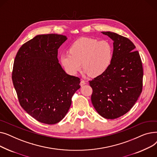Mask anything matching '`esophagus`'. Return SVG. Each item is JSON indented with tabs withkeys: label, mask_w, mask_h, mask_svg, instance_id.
Segmentation results:
<instances>
[{
	"label": "esophagus",
	"mask_w": 157,
	"mask_h": 157,
	"mask_svg": "<svg viewBox=\"0 0 157 157\" xmlns=\"http://www.w3.org/2000/svg\"><path fill=\"white\" fill-rule=\"evenodd\" d=\"M85 84H86L85 81H84V80H81V82H80V86H83L85 85Z\"/></svg>",
	"instance_id": "1"
}]
</instances>
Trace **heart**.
I'll return each instance as SVG.
<instances>
[{
  "label": "heart",
  "instance_id": "heart-1",
  "mask_svg": "<svg viewBox=\"0 0 157 157\" xmlns=\"http://www.w3.org/2000/svg\"><path fill=\"white\" fill-rule=\"evenodd\" d=\"M69 53H62L60 62L69 74L74 75L82 67L90 76H101L108 69L113 57V48L108 40L83 37L70 46Z\"/></svg>",
  "mask_w": 157,
  "mask_h": 157
}]
</instances>
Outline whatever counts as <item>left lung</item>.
I'll return each instance as SVG.
<instances>
[{"mask_svg": "<svg viewBox=\"0 0 157 157\" xmlns=\"http://www.w3.org/2000/svg\"><path fill=\"white\" fill-rule=\"evenodd\" d=\"M113 40L111 65L92 81L91 101L101 117L115 119L132 108L142 92L143 69L139 53L128 38L117 33L102 32Z\"/></svg>", "mask_w": 157, "mask_h": 157, "instance_id": "1", "label": "left lung"}]
</instances>
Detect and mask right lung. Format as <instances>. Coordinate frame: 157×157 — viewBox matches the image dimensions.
I'll use <instances>...</instances> for the list:
<instances>
[{
    "label": "right lung",
    "mask_w": 157,
    "mask_h": 157,
    "mask_svg": "<svg viewBox=\"0 0 157 157\" xmlns=\"http://www.w3.org/2000/svg\"><path fill=\"white\" fill-rule=\"evenodd\" d=\"M67 39L55 34L37 35L21 46L14 62L12 79L21 106L46 124L65 117L80 88V79L66 73L57 58Z\"/></svg>",
    "instance_id": "1"
}]
</instances>
